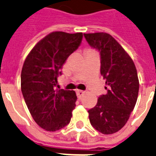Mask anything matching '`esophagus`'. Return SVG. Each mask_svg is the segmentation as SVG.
Listing matches in <instances>:
<instances>
[{
    "mask_svg": "<svg viewBox=\"0 0 156 156\" xmlns=\"http://www.w3.org/2000/svg\"><path fill=\"white\" fill-rule=\"evenodd\" d=\"M76 95H77V98H81L84 94V91H81V90H76Z\"/></svg>",
    "mask_w": 156,
    "mask_h": 156,
    "instance_id": "1",
    "label": "esophagus"
}]
</instances>
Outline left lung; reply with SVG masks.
<instances>
[{"label": "left lung", "mask_w": 156, "mask_h": 156, "mask_svg": "<svg viewBox=\"0 0 156 156\" xmlns=\"http://www.w3.org/2000/svg\"><path fill=\"white\" fill-rule=\"evenodd\" d=\"M88 44L99 52L100 72L107 93L89 110L90 124L103 134H112L124 127L134 108L139 90L135 65L129 55L111 36L104 32L84 34Z\"/></svg>", "instance_id": "left-lung-1"}]
</instances>
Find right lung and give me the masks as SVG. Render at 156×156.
<instances>
[{"instance_id": "right-lung-1", "label": "right lung", "mask_w": 156, "mask_h": 156, "mask_svg": "<svg viewBox=\"0 0 156 156\" xmlns=\"http://www.w3.org/2000/svg\"><path fill=\"white\" fill-rule=\"evenodd\" d=\"M83 33L54 32L40 41L27 55L21 72V89L29 112L47 131L69 124L77 97L71 90H58V76L67 58L81 44Z\"/></svg>"}]
</instances>
